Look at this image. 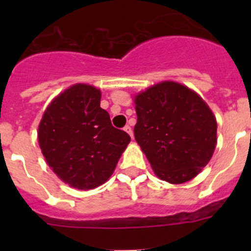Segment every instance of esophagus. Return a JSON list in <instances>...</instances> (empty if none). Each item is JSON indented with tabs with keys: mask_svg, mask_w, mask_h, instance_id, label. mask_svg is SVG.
I'll list each match as a JSON object with an SVG mask.
<instances>
[{
	"mask_svg": "<svg viewBox=\"0 0 251 251\" xmlns=\"http://www.w3.org/2000/svg\"><path fill=\"white\" fill-rule=\"evenodd\" d=\"M124 130H126V132H127L128 134H129V136L133 138V130H132V128L129 127V126H126V127H124Z\"/></svg>",
	"mask_w": 251,
	"mask_h": 251,
	"instance_id": "esophagus-1",
	"label": "esophagus"
}]
</instances>
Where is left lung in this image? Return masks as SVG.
I'll list each match as a JSON object with an SVG mask.
<instances>
[{
  "label": "left lung",
  "mask_w": 251,
  "mask_h": 251,
  "mask_svg": "<svg viewBox=\"0 0 251 251\" xmlns=\"http://www.w3.org/2000/svg\"><path fill=\"white\" fill-rule=\"evenodd\" d=\"M134 104V137L157 177L178 185L200 174L217 142L216 118L200 95L162 81L136 95Z\"/></svg>",
  "instance_id": "8db88e82"
}]
</instances>
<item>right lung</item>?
<instances>
[{
	"label": "right lung",
	"mask_w": 251,
	"mask_h": 251,
	"mask_svg": "<svg viewBox=\"0 0 251 251\" xmlns=\"http://www.w3.org/2000/svg\"><path fill=\"white\" fill-rule=\"evenodd\" d=\"M100 90L75 84L49 104L37 138L48 165L77 190L103 185L114 172L130 137L112 126L100 108Z\"/></svg>",
	"instance_id": "right-lung-1"
}]
</instances>
